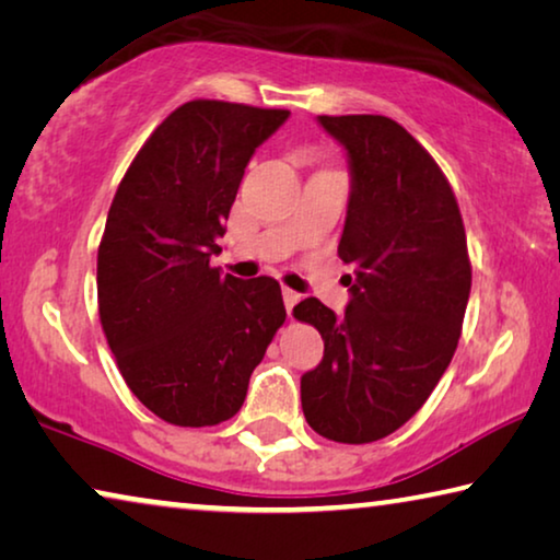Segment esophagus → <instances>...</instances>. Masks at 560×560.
I'll return each mask as SVG.
<instances>
[{"mask_svg": "<svg viewBox=\"0 0 560 560\" xmlns=\"http://www.w3.org/2000/svg\"><path fill=\"white\" fill-rule=\"evenodd\" d=\"M281 296H283V306H287L289 314H291V308H294L301 301V294H296V291H291V289H281Z\"/></svg>", "mask_w": 560, "mask_h": 560, "instance_id": "esophagus-1", "label": "esophagus"}]
</instances>
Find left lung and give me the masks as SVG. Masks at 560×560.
Here are the masks:
<instances>
[{
  "label": "left lung",
  "instance_id": "obj_1",
  "mask_svg": "<svg viewBox=\"0 0 560 560\" xmlns=\"http://www.w3.org/2000/svg\"><path fill=\"white\" fill-rule=\"evenodd\" d=\"M318 124L349 154L339 256L353 273L341 316L314 296L294 306L324 339L322 363L301 376V408L318 436L371 443L419 411L454 359L471 261L454 189L401 124L381 114Z\"/></svg>",
  "mask_w": 560,
  "mask_h": 560
}]
</instances>
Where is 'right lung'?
<instances>
[{
    "label": "right lung",
    "mask_w": 560,
    "mask_h": 560,
    "mask_svg": "<svg viewBox=\"0 0 560 560\" xmlns=\"http://www.w3.org/2000/svg\"><path fill=\"white\" fill-rule=\"evenodd\" d=\"M287 119V109L186 102L114 194L96 254L102 328L131 394L166 423L232 419L287 318L277 279L221 277L209 264L248 159Z\"/></svg>",
    "instance_id": "add662e5"
}]
</instances>
